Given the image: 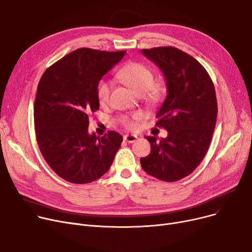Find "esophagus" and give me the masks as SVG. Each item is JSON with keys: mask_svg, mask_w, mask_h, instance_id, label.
I'll return each instance as SVG.
<instances>
[{"mask_svg": "<svg viewBox=\"0 0 252 252\" xmlns=\"http://www.w3.org/2000/svg\"><path fill=\"white\" fill-rule=\"evenodd\" d=\"M136 139H137V136L134 135V134H126V135H124V140H126L129 143H132V142L136 141Z\"/></svg>", "mask_w": 252, "mask_h": 252, "instance_id": "esophagus-1", "label": "esophagus"}]
</instances>
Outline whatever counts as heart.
<instances>
[{
  "label": "heart",
  "mask_w": 252,
  "mask_h": 252,
  "mask_svg": "<svg viewBox=\"0 0 252 252\" xmlns=\"http://www.w3.org/2000/svg\"><path fill=\"white\" fill-rule=\"evenodd\" d=\"M117 77L125 83L135 93L138 95H145L149 102H157L161 95L162 88L159 85H156L155 76L152 69L141 63H132L125 65L120 69ZM113 90V83L107 79H101L96 86V96L97 100L101 105L109 103L111 93ZM141 119L140 113H135L132 116H125L121 119L122 124L130 130H133L137 127V121Z\"/></svg>",
  "instance_id": "b5f03b06"
}]
</instances>
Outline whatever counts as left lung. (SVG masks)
I'll return each mask as SVG.
<instances>
[{"label": "left lung", "instance_id": "8db88e82", "mask_svg": "<svg viewBox=\"0 0 252 252\" xmlns=\"http://www.w3.org/2000/svg\"><path fill=\"white\" fill-rule=\"evenodd\" d=\"M163 71L167 96L157 113L158 127L168 132L159 141L146 136L151 153L140 159L142 169L164 182H176L193 172L206 155L218 116L215 89L207 70L175 47L142 49Z\"/></svg>", "mask_w": 252, "mask_h": 252}]
</instances>
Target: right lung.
I'll use <instances>...</instances> for the list:
<instances>
[{
    "label": "right lung",
    "instance_id": "add662e5",
    "mask_svg": "<svg viewBox=\"0 0 252 252\" xmlns=\"http://www.w3.org/2000/svg\"><path fill=\"white\" fill-rule=\"evenodd\" d=\"M126 51L80 48L48 67L33 104L35 138L51 169L71 184H89L109 171L123 137L110 130L88 133L89 117L99 110L96 86Z\"/></svg>",
    "mask_w": 252,
    "mask_h": 252
}]
</instances>
